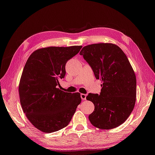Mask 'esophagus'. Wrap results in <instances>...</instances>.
<instances>
[{
    "mask_svg": "<svg viewBox=\"0 0 155 155\" xmlns=\"http://www.w3.org/2000/svg\"><path fill=\"white\" fill-rule=\"evenodd\" d=\"M80 96H81V98L82 99L83 101L86 100V94H81Z\"/></svg>",
    "mask_w": 155,
    "mask_h": 155,
    "instance_id": "obj_1",
    "label": "esophagus"
}]
</instances>
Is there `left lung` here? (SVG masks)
Listing matches in <instances>:
<instances>
[{
    "label": "left lung",
    "instance_id": "8db88e82",
    "mask_svg": "<svg viewBox=\"0 0 155 155\" xmlns=\"http://www.w3.org/2000/svg\"><path fill=\"white\" fill-rule=\"evenodd\" d=\"M91 67L95 78L103 81L100 94L90 93L94 104L89 120L94 127H118L130 115L136 98V78L127 57L118 46L110 43L84 46L80 52Z\"/></svg>",
    "mask_w": 155,
    "mask_h": 155
}]
</instances>
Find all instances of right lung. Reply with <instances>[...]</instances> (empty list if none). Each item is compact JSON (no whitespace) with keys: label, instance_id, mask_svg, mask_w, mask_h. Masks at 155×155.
I'll return each mask as SVG.
<instances>
[{"label":"right lung","instance_id":"obj_1","mask_svg":"<svg viewBox=\"0 0 155 155\" xmlns=\"http://www.w3.org/2000/svg\"><path fill=\"white\" fill-rule=\"evenodd\" d=\"M82 46L43 48L35 51L26 62L19 86L20 103L32 125L45 133L68 125L80 104L79 92L61 90L65 65Z\"/></svg>","mask_w":155,"mask_h":155}]
</instances>
